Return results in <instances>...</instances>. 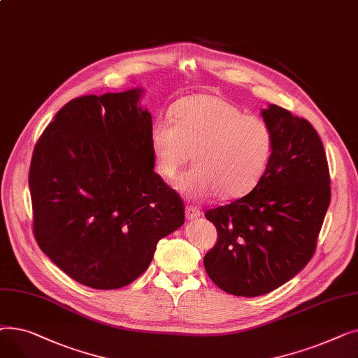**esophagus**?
Returning <instances> with one entry per match:
<instances>
[{
  "label": "esophagus",
  "instance_id": "obj_1",
  "mask_svg": "<svg viewBox=\"0 0 358 358\" xmlns=\"http://www.w3.org/2000/svg\"><path fill=\"white\" fill-rule=\"evenodd\" d=\"M200 216H201L200 209L194 208V206H187V208H185V217L187 219H197Z\"/></svg>",
  "mask_w": 358,
  "mask_h": 358
}]
</instances>
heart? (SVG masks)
I'll return each mask as SVG.
<instances>
[{
	"label": "heart",
	"mask_w": 358,
	"mask_h": 358,
	"mask_svg": "<svg viewBox=\"0 0 358 358\" xmlns=\"http://www.w3.org/2000/svg\"><path fill=\"white\" fill-rule=\"evenodd\" d=\"M173 122H157L150 129V146L158 173L173 178L189 162L196 165L182 174L176 189L192 199L217 196L236 200L250 194L264 177L271 154L273 131L257 116L210 94L180 100Z\"/></svg>",
	"instance_id": "obj_1"
}]
</instances>
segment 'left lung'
I'll return each instance as SVG.
<instances>
[{"label":"left lung","mask_w":358,"mask_h":358,"mask_svg":"<svg viewBox=\"0 0 358 358\" xmlns=\"http://www.w3.org/2000/svg\"><path fill=\"white\" fill-rule=\"evenodd\" d=\"M273 131L264 177L245 197L206 212L217 229L204 268L227 293L255 297L283 286L310 261L331 201L329 169L313 126L270 104Z\"/></svg>","instance_id":"left-lung-1"}]
</instances>
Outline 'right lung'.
I'll return each mask as SVG.
<instances>
[{
  "instance_id": "add662e5",
  "label": "right lung",
  "mask_w": 358,
  "mask_h": 358,
  "mask_svg": "<svg viewBox=\"0 0 358 358\" xmlns=\"http://www.w3.org/2000/svg\"><path fill=\"white\" fill-rule=\"evenodd\" d=\"M143 88L65 104L37 141L29 173L41 250L78 283L111 290L150 264L184 223L180 196L154 171Z\"/></svg>"
}]
</instances>
